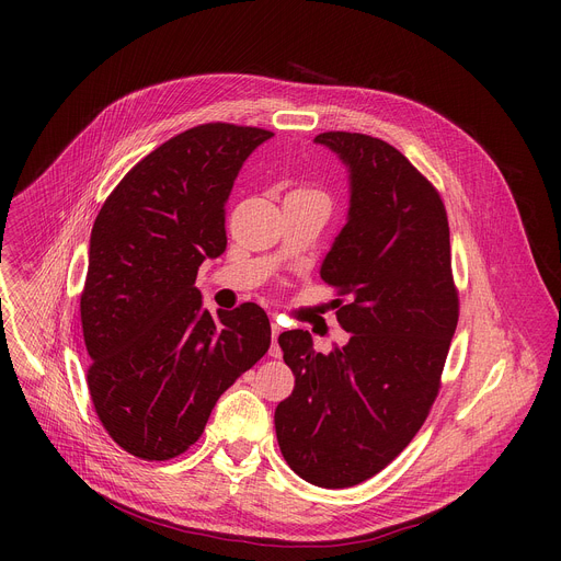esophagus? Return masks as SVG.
Here are the masks:
<instances>
[{
    "mask_svg": "<svg viewBox=\"0 0 561 561\" xmlns=\"http://www.w3.org/2000/svg\"><path fill=\"white\" fill-rule=\"evenodd\" d=\"M279 333H282V329L273 322V324H271V337H273V344H271V348H268V355H271V357H282V348H279V344H277Z\"/></svg>",
    "mask_w": 561,
    "mask_h": 561,
    "instance_id": "esophagus-1",
    "label": "esophagus"
}]
</instances>
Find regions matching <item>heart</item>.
<instances>
[{
	"mask_svg": "<svg viewBox=\"0 0 561 561\" xmlns=\"http://www.w3.org/2000/svg\"><path fill=\"white\" fill-rule=\"evenodd\" d=\"M293 195H304V197H314V199H324L327 202V195L322 191L317 188H310V186H301V188H295Z\"/></svg>",
	"mask_w": 561,
	"mask_h": 561,
	"instance_id": "obj_1",
	"label": "heart"
}]
</instances>
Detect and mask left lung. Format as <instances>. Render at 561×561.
I'll list each match as a JSON object with an SVG mask.
<instances>
[{
	"mask_svg": "<svg viewBox=\"0 0 561 561\" xmlns=\"http://www.w3.org/2000/svg\"><path fill=\"white\" fill-rule=\"evenodd\" d=\"M314 141L351 173L348 221L319 271L346 297L335 314L351 340L322 355L308 331L279 335L295 388L275 409V431L301 479L348 489L386 468L426 422L459 297L437 188L377 137L331 130Z\"/></svg>",
	"mask_w": 561,
	"mask_h": 561,
	"instance_id": "left-lung-1",
	"label": "left lung"
}]
</instances>
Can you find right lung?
Returning <instances> with one entry per match:
<instances>
[{
    "label": "right lung",
    "instance_id": "right-lung-1",
    "mask_svg": "<svg viewBox=\"0 0 561 561\" xmlns=\"http://www.w3.org/2000/svg\"><path fill=\"white\" fill-rule=\"evenodd\" d=\"M273 133L224 122L188 128L137 162L106 197L79 299L95 413L126 453L164 461L204 433L219 394L271 346L247 301L210 314L195 288L226 251V199Z\"/></svg>",
    "mask_w": 561,
    "mask_h": 561
}]
</instances>
